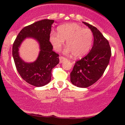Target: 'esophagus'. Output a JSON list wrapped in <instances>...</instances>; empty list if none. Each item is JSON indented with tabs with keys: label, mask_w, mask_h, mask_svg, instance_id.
Segmentation results:
<instances>
[{
	"label": "esophagus",
	"mask_w": 125,
	"mask_h": 125,
	"mask_svg": "<svg viewBox=\"0 0 125 125\" xmlns=\"http://www.w3.org/2000/svg\"><path fill=\"white\" fill-rule=\"evenodd\" d=\"M59 59H60V63H62V62H64V61H65L66 60V58L63 57V56H60Z\"/></svg>",
	"instance_id": "34e87169"
}]
</instances>
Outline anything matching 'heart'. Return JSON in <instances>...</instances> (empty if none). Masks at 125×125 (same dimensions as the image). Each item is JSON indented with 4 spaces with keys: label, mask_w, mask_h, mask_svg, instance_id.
Masks as SVG:
<instances>
[{
    "label": "heart",
    "mask_w": 125,
    "mask_h": 125,
    "mask_svg": "<svg viewBox=\"0 0 125 125\" xmlns=\"http://www.w3.org/2000/svg\"><path fill=\"white\" fill-rule=\"evenodd\" d=\"M58 33L52 32L49 40L54 49L59 51L66 41V53H72L74 57L86 55L91 49L93 42V34L90 29L84 28L77 23H68L60 26Z\"/></svg>",
    "instance_id": "obj_1"
}]
</instances>
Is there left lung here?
<instances>
[{"label": "left lung", "mask_w": 125, "mask_h": 125, "mask_svg": "<svg viewBox=\"0 0 125 125\" xmlns=\"http://www.w3.org/2000/svg\"><path fill=\"white\" fill-rule=\"evenodd\" d=\"M93 32V45L86 56L75 63L71 73V81L79 88L91 86L100 79L108 65L112 55L108 40L96 27L83 22Z\"/></svg>", "instance_id": "left-lung-1"}]
</instances>
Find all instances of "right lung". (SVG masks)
<instances>
[{"mask_svg":"<svg viewBox=\"0 0 125 125\" xmlns=\"http://www.w3.org/2000/svg\"><path fill=\"white\" fill-rule=\"evenodd\" d=\"M53 23V20L44 19L25 27L13 44L12 56L17 71L25 81L36 87L44 86L51 81L52 70L59 63V55L53 51V46L49 41ZM27 37L36 39L40 45L38 57L31 63L24 62L18 54V48Z\"/></svg>","mask_w":125,"mask_h":125,"instance_id":"add662e5","label":"right lung"}]
</instances>
